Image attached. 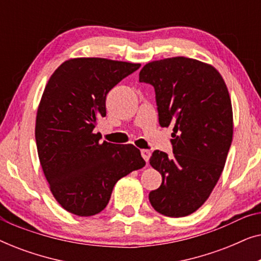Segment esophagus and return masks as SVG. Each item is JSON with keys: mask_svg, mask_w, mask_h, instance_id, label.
<instances>
[{"mask_svg": "<svg viewBox=\"0 0 261 261\" xmlns=\"http://www.w3.org/2000/svg\"><path fill=\"white\" fill-rule=\"evenodd\" d=\"M141 155H142V158L145 159V162L148 163V159H149V155H151V152H149L148 149H141Z\"/></svg>", "mask_w": 261, "mask_h": 261, "instance_id": "esophagus-1", "label": "esophagus"}]
</instances>
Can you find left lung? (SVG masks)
I'll list each match as a JSON object with an SVG mask.
<instances>
[{"mask_svg": "<svg viewBox=\"0 0 261 261\" xmlns=\"http://www.w3.org/2000/svg\"><path fill=\"white\" fill-rule=\"evenodd\" d=\"M139 81L154 87L160 126H173V154L154 151L149 158L163 177L149 202L164 216H188L212 194L233 140L227 85L215 67L185 57L146 64Z\"/></svg>", "mask_w": 261, "mask_h": 261, "instance_id": "8db88e82", "label": "left lung"}]
</instances>
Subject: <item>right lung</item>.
<instances>
[{"instance_id": "obj_1", "label": "right lung", "mask_w": 261, "mask_h": 261, "mask_svg": "<svg viewBox=\"0 0 261 261\" xmlns=\"http://www.w3.org/2000/svg\"><path fill=\"white\" fill-rule=\"evenodd\" d=\"M139 67L106 58H73L46 84L35 141L49 190L66 212L78 216L101 213L116 181L145 166L135 146L99 142L101 134L94 132L107 114V94Z\"/></svg>"}]
</instances>
